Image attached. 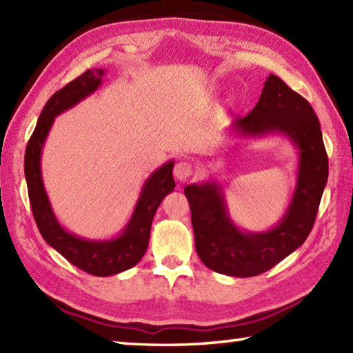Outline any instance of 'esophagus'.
<instances>
[{
  "mask_svg": "<svg viewBox=\"0 0 353 353\" xmlns=\"http://www.w3.org/2000/svg\"><path fill=\"white\" fill-rule=\"evenodd\" d=\"M192 174V165L190 162L181 161L179 163H176L174 167V177L177 181L185 182L186 179H190V176Z\"/></svg>",
  "mask_w": 353,
  "mask_h": 353,
  "instance_id": "34e87169",
  "label": "esophagus"
}]
</instances>
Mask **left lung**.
Here are the masks:
<instances>
[{
	"mask_svg": "<svg viewBox=\"0 0 353 353\" xmlns=\"http://www.w3.org/2000/svg\"><path fill=\"white\" fill-rule=\"evenodd\" d=\"M232 129L250 138L279 133L299 150L294 192L282 220L270 230L239 229L230 219L219 182L192 183L183 190L201 262L216 273L252 277L273 268L308 238L327 182V154L311 104L273 74L265 80L256 106Z\"/></svg>",
	"mask_w": 353,
	"mask_h": 353,
	"instance_id": "1",
	"label": "left lung"
}]
</instances>
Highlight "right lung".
Masks as SVG:
<instances>
[{"label":"right lung","instance_id":"right-lung-1","mask_svg":"<svg viewBox=\"0 0 353 353\" xmlns=\"http://www.w3.org/2000/svg\"><path fill=\"white\" fill-rule=\"evenodd\" d=\"M104 72L106 71L101 68L88 70L51 97L37 119L24 157L28 199L41 235L72 265L100 277L125 272L138 264L148 247L150 229L157 208L176 186L172 179L174 161H168L153 171L142 185L129 223L125 224L121 234L112 239L97 241V239L80 238L66 230L56 219L45 191L41 171V154L45 139L48 137L54 118L94 94L101 85Z\"/></svg>","mask_w":353,"mask_h":353}]
</instances>
